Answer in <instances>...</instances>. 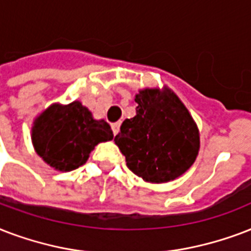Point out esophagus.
Returning a JSON list of instances; mask_svg holds the SVG:
<instances>
[{"label": "esophagus", "mask_w": 251, "mask_h": 251, "mask_svg": "<svg viewBox=\"0 0 251 251\" xmlns=\"http://www.w3.org/2000/svg\"><path fill=\"white\" fill-rule=\"evenodd\" d=\"M111 128H112V132H114V135H118V132H119V128H120V122L112 123Z\"/></svg>", "instance_id": "esophagus-1"}]
</instances>
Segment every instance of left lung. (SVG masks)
<instances>
[{
  "instance_id": "left-lung-1",
  "label": "left lung",
  "mask_w": 251,
  "mask_h": 251,
  "mask_svg": "<svg viewBox=\"0 0 251 251\" xmlns=\"http://www.w3.org/2000/svg\"><path fill=\"white\" fill-rule=\"evenodd\" d=\"M136 115L126 119L115 144L128 169L152 183L174 180L195 162L199 129L170 89H144L136 94Z\"/></svg>"
}]
</instances>
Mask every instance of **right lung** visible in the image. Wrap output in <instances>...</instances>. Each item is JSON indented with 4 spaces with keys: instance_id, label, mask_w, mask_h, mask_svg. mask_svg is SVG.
<instances>
[{
    "instance_id": "1",
    "label": "right lung",
    "mask_w": 251,
    "mask_h": 251,
    "mask_svg": "<svg viewBox=\"0 0 251 251\" xmlns=\"http://www.w3.org/2000/svg\"><path fill=\"white\" fill-rule=\"evenodd\" d=\"M112 137L107 122L95 120L78 100L50 106L35 119L31 133L35 152L60 172L79 168L95 145Z\"/></svg>"
}]
</instances>
